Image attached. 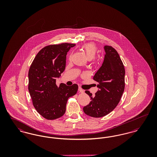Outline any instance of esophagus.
<instances>
[{
	"mask_svg": "<svg viewBox=\"0 0 157 157\" xmlns=\"http://www.w3.org/2000/svg\"><path fill=\"white\" fill-rule=\"evenodd\" d=\"M78 90H79L80 92H81V93L84 92V90H83L82 88H81V87H79V88H78Z\"/></svg>",
	"mask_w": 157,
	"mask_h": 157,
	"instance_id": "34e87169",
	"label": "esophagus"
}]
</instances>
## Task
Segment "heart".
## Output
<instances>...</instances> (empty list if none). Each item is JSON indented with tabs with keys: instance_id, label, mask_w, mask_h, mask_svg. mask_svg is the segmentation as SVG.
Listing matches in <instances>:
<instances>
[{
	"instance_id": "heart-1",
	"label": "heart",
	"mask_w": 157,
	"mask_h": 157,
	"mask_svg": "<svg viewBox=\"0 0 157 157\" xmlns=\"http://www.w3.org/2000/svg\"><path fill=\"white\" fill-rule=\"evenodd\" d=\"M82 50L85 52V54L88 59H92L94 58L97 52V48L96 45L94 44H86L82 46ZM71 58L70 55L69 58Z\"/></svg>"
}]
</instances>
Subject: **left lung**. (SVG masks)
<instances>
[{
    "instance_id": "8db88e82",
    "label": "left lung",
    "mask_w": 157,
    "mask_h": 157,
    "mask_svg": "<svg viewBox=\"0 0 157 157\" xmlns=\"http://www.w3.org/2000/svg\"><path fill=\"white\" fill-rule=\"evenodd\" d=\"M104 60L94 76L98 83L95 96L85 90L91 101L83 108L85 114L94 118L104 117L112 112L120 102L125 89V67L117 51L111 46H104Z\"/></svg>"
}]
</instances>
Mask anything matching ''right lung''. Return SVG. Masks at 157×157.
<instances>
[{"mask_svg":"<svg viewBox=\"0 0 157 157\" xmlns=\"http://www.w3.org/2000/svg\"><path fill=\"white\" fill-rule=\"evenodd\" d=\"M75 46L67 43L46 46L37 53L30 65L28 90L35 108L45 119L62 117L68 98L77 92V84L61 83L59 87L56 85V78L65 69L67 52Z\"/></svg>","mask_w":157,"mask_h":157,"instance_id":"right-lung-1","label":"right lung"}]
</instances>
